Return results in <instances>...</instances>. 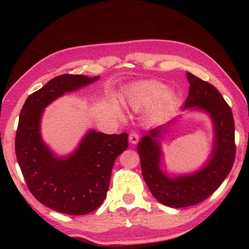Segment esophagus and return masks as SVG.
Listing matches in <instances>:
<instances>
[{
    "instance_id": "obj_1",
    "label": "esophagus",
    "mask_w": 249,
    "mask_h": 249,
    "mask_svg": "<svg viewBox=\"0 0 249 249\" xmlns=\"http://www.w3.org/2000/svg\"><path fill=\"white\" fill-rule=\"evenodd\" d=\"M139 134L137 132H131L130 136H129V140L132 143V144H136V143L139 141Z\"/></svg>"
}]
</instances>
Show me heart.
I'll list each match as a JSON object with an SVG mask.
<instances>
[{
	"label": "heart",
	"mask_w": 249,
	"mask_h": 249,
	"mask_svg": "<svg viewBox=\"0 0 249 249\" xmlns=\"http://www.w3.org/2000/svg\"><path fill=\"white\" fill-rule=\"evenodd\" d=\"M166 91V86L158 81H143L134 85L129 92V100L134 108L147 107L160 99V107L166 108L176 101V94Z\"/></svg>",
	"instance_id": "b5f03b06"
}]
</instances>
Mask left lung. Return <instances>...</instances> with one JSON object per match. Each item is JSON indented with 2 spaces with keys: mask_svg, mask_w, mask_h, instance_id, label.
I'll return each mask as SVG.
<instances>
[{
  "mask_svg": "<svg viewBox=\"0 0 249 249\" xmlns=\"http://www.w3.org/2000/svg\"><path fill=\"white\" fill-rule=\"evenodd\" d=\"M190 84L184 110L197 108L212 117L215 140L212 157L201 170L189 176L170 178L160 170L161 148L155 139L161 126L149 131L138 143L143 178L154 196L170 208H185L205 200L212 195L228 177L236 157L235 123L231 107L220 92L207 81L187 72Z\"/></svg>",
  "mask_w": 249,
  "mask_h": 249,
  "instance_id": "obj_1",
  "label": "left lung"
}]
</instances>
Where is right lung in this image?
I'll return each mask as SVG.
<instances>
[{
	"label": "right lung",
	"instance_id": "right-lung-1",
	"mask_svg": "<svg viewBox=\"0 0 249 249\" xmlns=\"http://www.w3.org/2000/svg\"><path fill=\"white\" fill-rule=\"evenodd\" d=\"M99 77L64 73L30 94L21 108L16 154L30 192L59 213L85 215L99 208L109 189L116 158L127 148V134L89 131L78 149L60 159L40 136L43 109L57 97L92 83Z\"/></svg>",
	"mask_w": 249,
	"mask_h": 249
}]
</instances>
